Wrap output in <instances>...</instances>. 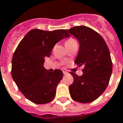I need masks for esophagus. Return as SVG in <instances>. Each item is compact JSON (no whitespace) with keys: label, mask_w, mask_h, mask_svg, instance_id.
<instances>
[{"label":"esophagus","mask_w":123,"mask_h":123,"mask_svg":"<svg viewBox=\"0 0 123 123\" xmlns=\"http://www.w3.org/2000/svg\"><path fill=\"white\" fill-rule=\"evenodd\" d=\"M63 73L64 75H67V74H68V73L67 72H65V71H63Z\"/></svg>","instance_id":"34e87169"}]
</instances>
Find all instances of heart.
<instances>
[{
    "label": "heart",
    "mask_w": 123,
    "mask_h": 123,
    "mask_svg": "<svg viewBox=\"0 0 123 123\" xmlns=\"http://www.w3.org/2000/svg\"><path fill=\"white\" fill-rule=\"evenodd\" d=\"M74 42H76V41L74 40V39H68V40L66 41L65 44H66V45H68V44H70L72 43H74Z\"/></svg>",
    "instance_id": "1"
}]
</instances>
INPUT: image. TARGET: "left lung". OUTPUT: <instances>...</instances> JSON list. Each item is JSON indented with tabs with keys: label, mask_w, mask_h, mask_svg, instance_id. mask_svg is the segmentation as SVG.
Listing matches in <instances>:
<instances>
[{
	"label": "left lung",
	"mask_w": 123,
	"mask_h": 123,
	"mask_svg": "<svg viewBox=\"0 0 123 123\" xmlns=\"http://www.w3.org/2000/svg\"><path fill=\"white\" fill-rule=\"evenodd\" d=\"M66 31L79 41L75 63L83 67L82 76L71 72L74 82L69 86L70 95L76 102H93L105 90L111 76L112 63L108 47L102 36L91 28L76 26Z\"/></svg>",
	"instance_id": "obj_1"
}]
</instances>
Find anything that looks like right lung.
Segmentation results:
<instances>
[{"mask_svg": "<svg viewBox=\"0 0 123 123\" xmlns=\"http://www.w3.org/2000/svg\"><path fill=\"white\" fill-rule=\"evenodd\" d=\"M68 37L66 29H32L15 49L12 59V79L23 94L35 104H47L55 98L63 72L58 69L47 71L43 67L44 57L50 56L56 43Z\"/></svg>", "mask_w": 123, "mask_h": 123, "instance_id": "right-lung-1", "label": "right lung"}]
</instances>
